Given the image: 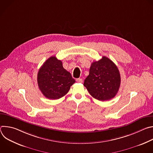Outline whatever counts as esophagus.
<instances>
[{"mask_svg": "<svg viewBox=\"0 0 153 153\" xmlns=\"http://www.w3.org/2000/svg\"><path fill=\"white\" fill-rule=\"evenodd\" d=\"M76 82H78V83H82L83 82V80L81 78H79V79H76Z\"/></svg>", "mask_w": 153, "mask_h": 153, "instance_id": "obj_1", "label": "esophagus"}]
</instances>
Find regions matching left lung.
Here are the masks:
<instances>
[{"label": "left lung", "mask_w": 153, "mask_h": 153, "mask_svg": "<svg viewBox=\"0 0 153 153\" xmlns=\"http://www.w3.org/2000/svg\"><path fill=\"white\" fill-rule=\"evenodd\" d=\"M120 80L116 65L110 59L103 56L91 63L89 75L83 85L94 98L105 101L115 97L119 90Z\"/></svg>", "instance_id": "1"}]
</instances>
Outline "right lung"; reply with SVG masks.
I'll return each mask as SVG.
<instances>
[{"mask_svg":"<svg viewBox=\"0 0 153 153\" xmlns=\"http://www.w3.org/2000/svg\"><path fill=\"white\" fill-rule=\"evenodd\" d=\"M70 72L55 56L48 58L39 70L37 83L42 93L49 99H59L66 94L75 83Z\"/></svg>","mask_w":153,"mask_h":153,"instance_id":"add662e5","label":"right lung"}]
</instances>
